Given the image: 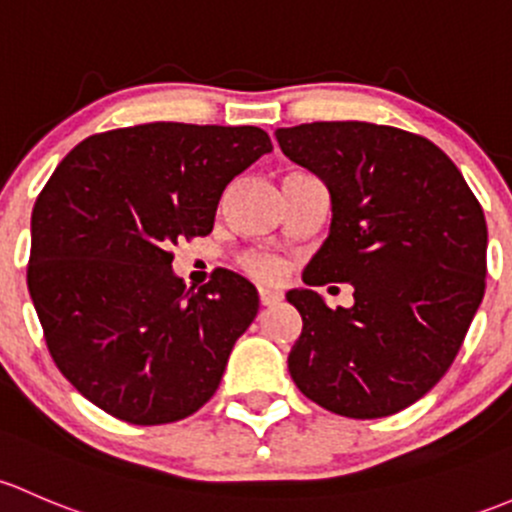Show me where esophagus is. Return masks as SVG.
I'll use <instances>...</instances> for the list:
<instances>
[{
	"instance_id": "1",
	"label": "esophagus",
	"mask_w": 512,
	"mask_h": 512,
	"mask_svg": "<svg viewBox=\"0 0 512 512\" xmlns=\"http://www.w3.org/2000/svg\"><path fill=\"white\" fill-rule=\"evenodd\" d=\"M283 298L281 291H273V288H258V300L261 305H276Z\"/></svg>"
}]
</instances>
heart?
I'll use <instances>...</instances> for the list:
<instances>
[{
  "label": "heart",
  "instance_id": "heart-1",
  "mask_svg": "<svg viewBox=\"0 0 512 512\" xmlns=\"http://www.w3.org/2000/svg\"><path fill=\"white\" fill-rule=\"evenodd\" d=\"M249 271L254 273L258 278H266V281H273V278H278L283 273L281 263L276 261V258H266V256H256L249 261Z\"/></svg>",
  "mask_w": 512,
  "mask_h": 512
}]
</instances>
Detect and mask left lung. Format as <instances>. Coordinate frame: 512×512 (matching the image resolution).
I'll return each mask as SVG.
<instances>
[{
    "label": "left lung",
    "mask_w": 512,
    "mask_h": 512,
    "mask_svg": "<svg viewBox=\"0 0 512 512\" xmlns=\"http://www.w3.org/2000/svg\"><path fill=\"white\" fill-rule=\"evenodd\" d=\"M276 140L333 204L305 288L286 293L303 318L288 372L328 412H402L444 377L483 300L481 204L449 155L407 130L342 120L278 128ZM330 280L356 288L350 309L312 291Z\"/></svg>",
    "instance_id": "1"
}]
</instances>
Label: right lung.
I'll use <instances>...</instances> for the list:
<instances>
[{"label":"right lung","instance_id":"1","mask_svg":"<svg viewBox=\"0 0 512 512\" xmlns=\"http://www.w3.org/2000/svg\"><path fill=\"white\" fill-rule=\"evenodd\" d=\"M271 150L254 125L147 123L63 157L31 212L26 283L56 367L88 402L155 426L214 397L258 293L224 268L187 291L172 246L207 236L231 179Z\"/></svg>","mask_w":512,"mask_h":512}]
</instances>
